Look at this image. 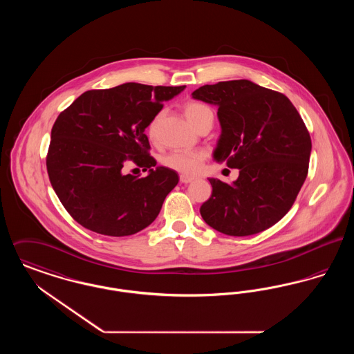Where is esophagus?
<instances>
[{
  "instance_id": "esophagus-1",
  "label": "esophagus",
  "mask_w": 354,
  "mask_h": 354,
  "mask_svg": "<svg viewBox=\"0 0 354 354\" xmlns=\"http://www.w3.org/2000/svg\"><path fill=\"white\" fill-rule=\"evenodd\" d=\"M179 179H180V182H182V183H185V185H187V183H191V182H194V180H195V178H194V176L185 175V174H182V175L179 176Z\"/></svg>"
}]
</instances>
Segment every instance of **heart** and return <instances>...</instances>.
<instances>
[{
	"label": "heart",
	"mask_w": 354,
	"mask_h": 354,
	"mask_svg": "<svg viewBox=\"0 0 354 354\" xmlns=\"http://www.w3.org/2000/svg\"><path fill=\"white\" fill-rule=\"evenodd\" d=\"M207 113H211V110L201 102L189 101L185 104V117L195 127ZM159 119H160V114L153 117L147 127V134L150 139H155V136H156ZM205 158H207V152L203 151V150H179V151H171L166 153L162 158V165L167 169L176 171V172L194 175L201 171Z\"/></svg>",
	"instance_id": "obj_1"
}]
</instances>
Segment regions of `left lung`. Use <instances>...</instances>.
Listing matches in <instances>:
<instances>
[{"label":"left lung","instance_id":"8db88e82","mask_svg":"<svg viewBox=\"0 0 354 354\" xmlns=\"http://www.w3.org/2000/svg\"><path fill=\"white\" fill-rule=\"evenodd\" d=\"M192 98L219 107L214 159L239 169L232 185L209 178L203 220L230 236L270 228L286 216L308 175L312 142L299 111L284 94L248 80L204 84Z\"/></svg>","mask_w":354,"mask_h":354}]
</instances>
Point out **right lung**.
I'll list each match as a JSON object with an SVG mask.
<instances>
[{"instance_id":"right-lung-1","label":"right lung","mask_w":354,"mask_h":354,"mask_svg":"<svg viewBox=\"0 0 354 354\" xmlns=\"http://www.w3.org/2000/svg\"><path fill=\"white\" fill-rule=\"evenodd\" d=\"M185 87L127 82L88 90L58 115L46 167L58 199L77 223L119 237L134 235L156 219L179 176L156 167L145 130L163 102ZM126 161L149 169V175L126 176Z\"/></svg>"}]
</instances>
